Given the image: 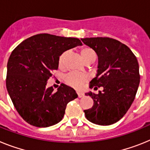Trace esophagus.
I'll list each match as a JSON object with an SVG mask.
<instances>
[{
    "label": "esophagus",
    "instance_id": "1",
    "mask_svg": "<svg viewBox=\"0 0 150 150\" xmlns=\"http://www.w3.org/2000/svg\"><path fill=\"white\" fill-rule=\"evenodd\" d=\"M77 94H78V97H79V98H81V97H84V93H81V92H77Z\"/></svg>",
    "mask_w": 150,
    "mask_h": 150
}]
</instances>
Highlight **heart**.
<instances>
[{"mask_svg": "<svg viewBox=\"0 0 150 150\" xmlns=\"http://www.w3.org/2000/svg\"><path fill=\"white\" fill-rule=\"evenodd\" d=\"M80 54L84 63L87 65L94 62L97 58V52L95 51L93 48L88 46H84L81 48ZM66 55V53H62L59 56V59H58V65H59V67H62V66H63ZM64 80L66 84H68L71 88H74L75 89H80V88H82V86L88 81V76L86 75H84V74L71 72V73L68 74L65 77Z\"/></svg>", "mask_w": 150, "mask_h": 150, "instance_id": "b5f03b06", "label": "heart"}]
</instances>
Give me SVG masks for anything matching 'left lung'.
Segmentation results:
<instances>
[{"mask_svg":"<svg viewBox=\"0 0 150 150\" xmlns=\"http://www.w3.org/2000/svg\"><path fill=\"white\" fill-rule=\"evenodd\" d=\"M98 56L97 76L90 88H103L97 94L85 93L93 100L92 108L84 110L88 121L99 125H110L126 114L134 100L140 84L139 64L125 44L106 37L81 39Z\"/></svg>","mask_w":150,"mask_h":150,"instance_id":"8db88e82","label":"left lung"}]
</instances>
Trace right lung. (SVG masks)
I'll list each match as a JSON object with an SVG mask.
<instances>
[{
    "instance_id": "add662e5",
    "label": "right lung",
    "mask_w": 150,
    "mask_h": 150,
    "mask_svg": "<svg viewBox=\"0 0 150 150\" xmlns=\"http://www.w3.org/2000/svg\"><path fill=\"white\" fill-rule=\"evenodd\" d=\"M82 43L79 38L50 34L28 38L13 50L7 62L6 86L14 107L31 125L47 127L62 119L68 103L78 97L73 88L62 84L47 88L52 71L58 69L63 52Z\"/></svg>"
}]
</instances>
